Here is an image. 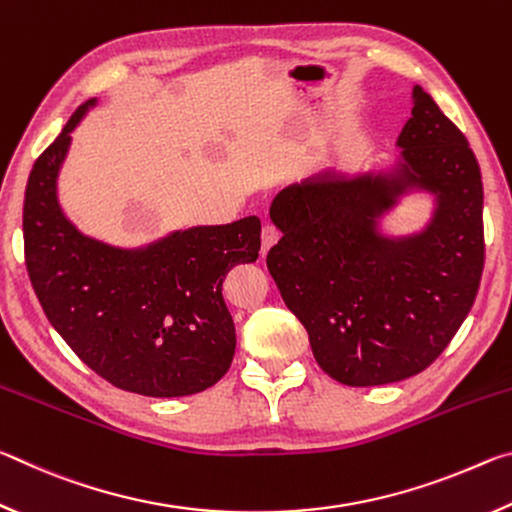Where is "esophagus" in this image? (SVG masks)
Here are the masks:
<instances>
[{
  "label": "esophagus",
  "instance_id": "34e87169",
  "mask_svg": "<svg viewBox=\"0 0 512 512\" xmlns=\"http://www.w3.org/2000/svg\"><path fill=\"white\" fill-rule=\"evenodd\" d=\"M277 239H280V230H277L275 225H264V230H262V255H266L268 248H273L277 244Z\"/></svg>",
  "mask_w": 512,
  "mask_h": 512
}]
</instances>
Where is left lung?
<instances>
[{"label": "left lung", "mask_w": 512, "mask_h": 512, "mask_svg": "<svg viewBox=\"0 0 512 512\" xmlns=\"http://www.w3.org/2000/svg\"><path fill=\"white\" fill-rule=\"evenodd\" d=\"M388 169L325 171L271 203L282 239L266 264L309 334L318 366L345 386L422 372L454 339L483 271V183L465 135L420 85ZM432 198L420 231L383 219L406 195Z\"/></svg>", "instance_id": "obj_1"}]
</instances>
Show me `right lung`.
I'll return each instance as SVG.
<instances>
[{
	"label": "right lung",
	"mask_w": 512,
	"mask_h": 512,
	"mask_svg": "<svg viewBox=\"0 0 512 512\" xmlns=\"http://www.w3.org/2000/svg\"><path fill=\"white\" fill-rule=\"evenodd\" d=\"M88 99L33 164L24 194V255L42 309L63 341L112 386L183 397L214 386L235 357L223 277L255 262L262 223L194 225L137 248L94 239L67 219L58 176Z\"/></svg>",
	"instance_id": "right-lung-1"
}]
</instances>
